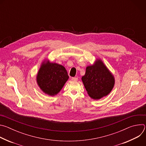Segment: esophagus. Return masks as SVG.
<instances>
[{
  "label": "esophagus",
  "instance_id": "esophagus-1",
  "mask_svg": "<svg viewBox=\"0 0 146 146\" xmlns=\"http://www.w3.org/2000/svg\"><path fill=\"white\" fill-rule=\"evenodd\" d=\"M71 80H72V81H77L78 80V78L77 77H72L71 78Z\"/></svg>",
  "mask_w": 146,
  "mask_h": 146
}]
</instances>
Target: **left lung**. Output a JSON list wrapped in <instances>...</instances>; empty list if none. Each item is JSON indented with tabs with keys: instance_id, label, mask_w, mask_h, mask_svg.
Wrapping results in <instances>:
<instances>
[{
	"instance_id": "8db88e82",
	"label": "left lung",
	"mask_w": 146,
	"mask_h": 146,
	"mask_svg": "<svg viewBox=\"0 0 146 146\" xmlns=\"http://www.w3.org/2000/svg\"><path fill=\"white\" fill-rule=\"evenodd\" d=\"M82 81L88 95L94 99L108 95L114 85V77L100 60L87 67Z\"/></svg>"
}]
</instances>
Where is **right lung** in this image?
Segmentation results:
<instances>
[{"label":"right lung","mask_w":146,"mask_h":146,"mask_svg":"<svg viewBox=\"0 0 146 146\" xmlns=\"http://www.w3.org/2000/svg\"><path fill=\"white\" fill-rule=\"evenodd\" d=\"M69 78L64 66L55 63L43 64L37 76V82L44 92L49 95H56Z\"/></svg>","instance_id":"add662e5"}]
</instances>
